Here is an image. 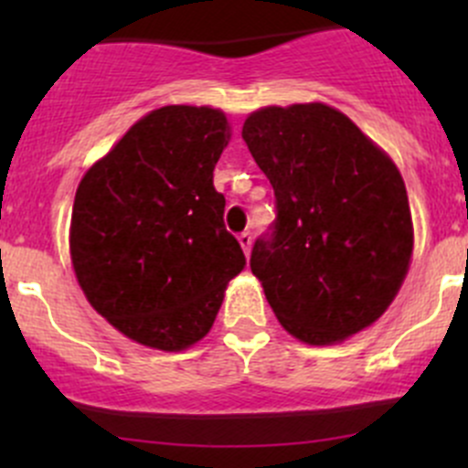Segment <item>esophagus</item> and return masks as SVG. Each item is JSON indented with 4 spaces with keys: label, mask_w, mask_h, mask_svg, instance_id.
<instances>
[{
    "label": "esophagus",
    "mask_w": 468,
    "mask_h": 468,
    "mask_svg": "<svg viewBox=\"0 0 468 468\" xmlns=\"http://www.w3.org/2000/svg\"><path fill=\"white\" fill-rule=\"evenodd\" d=\"M238 242H239V247H242V251L249 256V253H251V242H253L251 233H242V235H239V238H238Z\"/></svg>",
    "instance_id": "obj_1"
}]
</instances>
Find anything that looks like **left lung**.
Listing matches in <instances>:
<instances>
[{"mask_svg":"<svg viewBox=\"0 0 468 468\" xmlns=\"http://www.w3.org/2000/svg\"><path fill=\"white\" fill-rule=\"evenodd\" d=\"M242 138L276 195L251 271L282 328L314 346L360 333L410 269L412 215L399 167L325 103L251 112Z\"/></svg>","mask_w":468,"mask_h":468,"instance_id":"1","label":"left lung"}]
</instances>
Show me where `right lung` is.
I'll return each mask as SVG.
<instances>
[{
  "label": "right lung",
  "instance_id": "right-lung-1",
  "mask_svg": "<svg viewBox=\"0 0 468 468\" xmlns=\"http://www.w3.org/2000/svg\"><path fill=\"white\" fill-rule=\"evenodd\" d=\"M229 140L217 108L163 106L79 183L74 273L90 305L133 342L158 351L199 342L247 264L224 226V195L212 186Z\"/></svg>",
  "mask_w": 468,
  "mask_h": 468
}]
</instances>
